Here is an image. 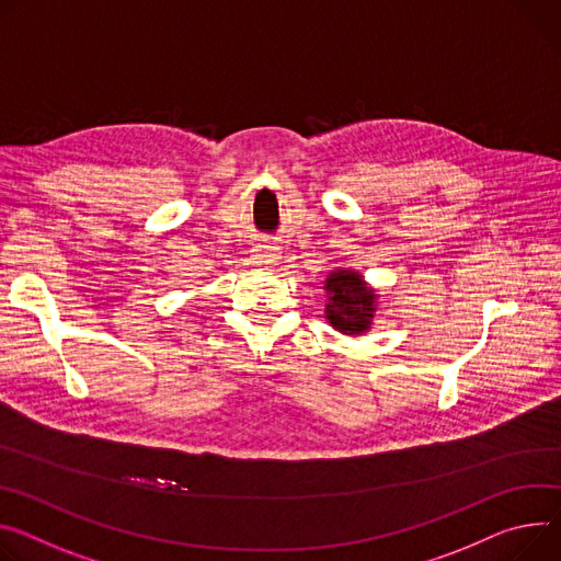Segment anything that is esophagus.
Instances as JSON below:
<instances>
[{
	"mask_svg": "<svg viewBox=\"0 0 561 561\" xmlns=\"http://www.w3.org/2000/svg\"><path fill=\"white\" fill-rule=\"evenodd\" d=\"M277 262H279V250L275 245H260L257 250H254V264L271 268Z\"/></svg>",
	"mask_w": 561,
	"mask_h": 561,
	"instance_id": "obj_1",
	"label": "esophagus"
}]
</instances>
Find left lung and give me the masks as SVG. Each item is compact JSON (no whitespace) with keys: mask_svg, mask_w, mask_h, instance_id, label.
I'll use <instances>...</instances> for the list:
<instances>
[{"mask_svg":"<svg viewBox=\"0 0 561 561\" xmlns=\"http://www.w3.org/2000/svg\"><path fill=\"white\" fill-rule=\"evenodd\" d=\"M324 316L335 331L344 335H363L365 331L371 329L378 316L380 295L374 286L365 282V277L358 271H331L324 279Z\"/></svg>","mask_w":561,"mask_h":561,"instance_id":"obj_1","label":"left lung"}]
</instances>
